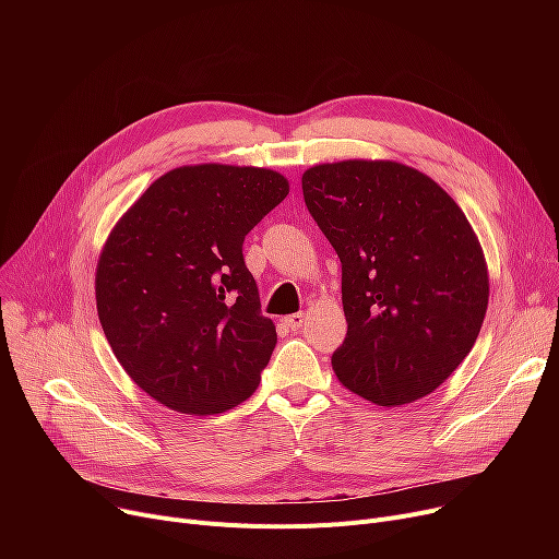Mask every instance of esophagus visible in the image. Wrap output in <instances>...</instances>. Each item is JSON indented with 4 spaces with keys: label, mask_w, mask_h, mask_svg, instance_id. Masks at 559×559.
Listing matches in <instances>:
<instances>
[{
    "label": "esophagus",
    "mask_w": 559,
    "mask_h": 559,
    "mask_svg": "<svg viewBox=\"0 0 559 559\" xmlns=\"http://www.w3.org/2000/svg\"><path fill=\"white\" fill-rule=\"evenodd\" d=\"M283 321H285V326H287V329H292V331H299V329L304 326L306 314H304V312H295V314H287Z\"/></svg>",
    "instance_id": "34e87169"
}]
</instances>
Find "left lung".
I'll return each instance as SVG.
<instances>
[{
	"instance_id": "obj_1",
	"label": "left lung",
	"mask_w": 559,
	"mask_h": 559,
	"mask_svg": "<svg viewBox=\"0 0 559 559\" xmlns=\"http://www.w3.org/2000/svg\"><path fill=\"white\" fill-rule=\"evenodd\" d=\"M301 188L342 262L348 329L331 358L337 380L388 407L435 392L474 348L489 299L460 205L394 160L314 165Z\"/></svg>"
}]
</instances>
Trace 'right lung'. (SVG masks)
Listing matches in <instances>:
<instances>
[{"instance_id": "1", "label": "right lung", "mask_w": 559, "mask_h": 559, "mask_svg": "<svg viewBox=\"0 0 559 559\" xmlns=\"http://www.w3.org/2000/svg\"><path fill=\"white\" fill-rule=\"evenodd\" d=\"M283 174L188 165L117 222L97 264L104 335L133 383L186 415L247 401L276 346L247 270V233L287 197Z\"/></svg>"}]
</instances>
